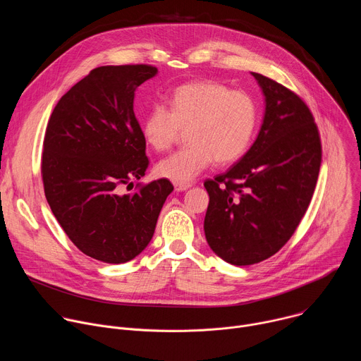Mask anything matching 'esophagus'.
Returning a JSON list of instances; mask_svg holds the SVG:
<instances>
[{
    "label": "esophagus",
    "mask_w": 361,
    "mask_h": 361,
    "mask_svg": "<svg viewBox=\"0 0 361 361\" xmlns=\"http://www.w3.org/2000/svg\"><path fill=\"white\" fill-rule=\"evenodd\" d=\"M191 187V184H181V183H174V190L181 192V191H185Z\"/></svg>",
    "instance_id": "1"
}]
</instances>
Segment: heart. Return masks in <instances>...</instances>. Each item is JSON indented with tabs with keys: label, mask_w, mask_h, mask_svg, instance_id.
<instances>
[{
	"label": "heart",
	"mask_w": 361,
	"mask_h": 361,
	"mask_svg": "<svg viewBox=\"0 0 361 361\" xmlns=\"http://www.w3.org/2000/svg\"><path fill=\"white\" fill-rule=\"evenodd\" d=\"M257 123L259 109L252 97L216 81H198L173 91L170 110L164 104L151 106L141 130L152 149L166 151L188 128V145L156 167L160 177L188 184L214 160L217 164L238 160L251 144Z\"/></svg>",
	"instance_id": "heart-1"
}]
</instances>
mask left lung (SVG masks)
Wrapping results in <instances>:
<instances>
[{
	"label": "left lung",
	"mask_w": 361,
	"mask_h": 361,
	"mask_svg": "<svg viewBox=\"0 0 361 361\" xmlns=\"http://www.w3.org/2000/svg\"><path fill=\"white\" fill-rule=\"evenodd\" d=\"M251 75L264 95L260 131L227 173L204 183L210 195L205 238L233 266L260 263L290 240L322 163L319 131L302 99L262 74Z\"/></svg>",
	"instance_id": "obj_1"
}]
</instances>
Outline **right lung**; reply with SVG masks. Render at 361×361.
Segmentation results:
<instances>
[{
  "label": "right lung",
  "instance_id": "right-lung-1",
  "mask_svg": "<svg viewBox=\"0 0 361 361\" xmlns=\"http://www.w3.org/2000/svg\"><path fill=\"white\" fill-rule=\"evenodd\" d=\"M157 74L149 66L98 67L61 97L47 126L41 171L49 209L70 240L98 262L137 257L174 190L160 178L121 192L148 167L134 97Z\"/></svg>",
  "mask_w": 361,
  "mask_h": 361
}]
</instances>
